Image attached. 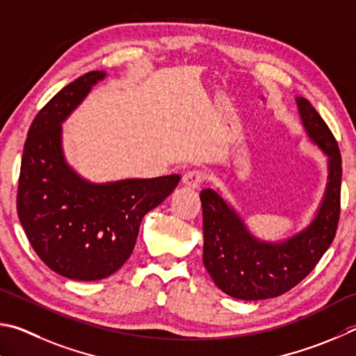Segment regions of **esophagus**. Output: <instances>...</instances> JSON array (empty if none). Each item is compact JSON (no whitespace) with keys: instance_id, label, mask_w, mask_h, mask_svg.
I'll return each instance as SVG.
<instances>
[{"instance_id":"esophagus-1","label":"esophagus","mask_w":356,"mask_h":356,"mask_svg":"<svg viewBox=\"0 0 356 356\" xmlns=\"http://www.w3.org/2000/svg\"><path fill=\"white\" fill-rule=\"evenodd\" d=\"M204 178H207V175H204L203 170H200V168H194V170H189L184 173L183 183L184 186H188V188L197 189L200 188L202 183L204 181Z\"/></svg>"}]
</instances>
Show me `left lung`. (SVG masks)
Here are the masks:
<instances>
[{"mask_svg":"<svg viewBox=\"0 0 356 356\" xmlns=\"http://www.w3.org/2000/svg\"><path fill=\"white\" fill-rule=\"evenodd\" d=\"M311 140L328 154L325 198L305 232L280 244L259 242L213 189H203V264L216 286L239 300H264L297 286L319 263L338 229L341 214V152L332 129L307 98H297Z\"/></svg>","mask_w":356,"mask_h":356,"instance_id":"left-lung-1","label":"left lung"}]
</instances>
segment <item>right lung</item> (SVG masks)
Masks as SVG:
<instances>
[{
	"label": "right lung",
	"mask_w": 356,
	"mask_h": 356,
	"mask_svg": "<svg viewBox=\"0 0 356 356\" xmlns=\"http://www.w3.org/2000/svg\"><path fill=\"white\" fill-rule=\"evenodd\" d=\"M103 72L67 84L39 111L23 148L17 213L34 252L62 277L93 282L127 263L148 211L177 188L179 175L90 184L65 164L60 122Z\"/></svg>",
	"instance_id": "add662e5"
}]
</instances>
